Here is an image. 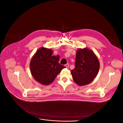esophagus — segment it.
<instances>
[{"label":"esophagus","instance_id":"1","mask_svg":"<svg viewBox=\"0 0 123 123\" xmlns=\"http://www.w3.org/2000/svg\"><path fill=\"white\" fill-rule=\"evenodd\" d=\"M65 66L66 67V68H68L69 67V65L68 64H66V65H65Z\"/></svg>","mask_w":123,"mask_h":123}]
</instances>
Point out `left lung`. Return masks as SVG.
Segmentation results:
<instances>
[{
	"instance_id": "8db88e82",
	"label": "left lung",
	"mask_w": 123,
	"mask_h": 123,
	"mask_svg": "<svg viewBox=\"0 0 123 123\" xmlns=\"http://www.w3.org/2000/svg\"><path fill=\"white\" fill-rule=\"evenodd\" d=\"M99 69L98 59L91 50L86 48L77 50L75 68L71 71L74 82L80 86L90 84L97 75Z\"/></svg>"
}]
</instances>
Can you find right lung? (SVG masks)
Wrapping results in <instances>:
<instances>
[{
    "label": "right lung",
    "mask_w": 123,
    "mask_h": 123,
    "mask_svg": "<svg viewBox=\"0 0 123 123\" xmlns=\"http://www.w3.org/2000/svg\"><path fill=\"white\" fill-rule=\"evenodd\" d=\"M53 52L52 49L40 48L30 62L32 75L37 81L43 85L51 84L62 70L66 68L58 62L59 55H52Z\"/></svg>",
    "instance_id": "1"
}]
</instances>
